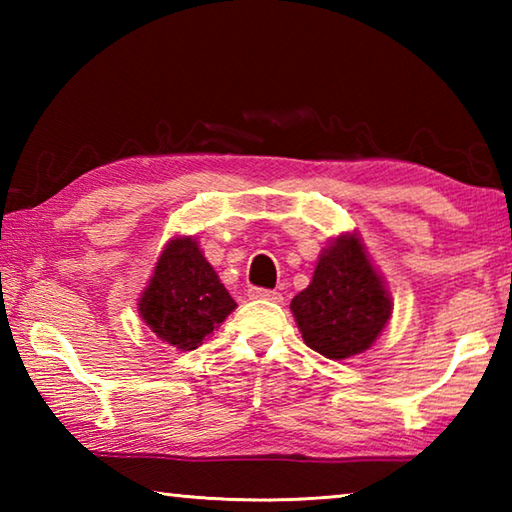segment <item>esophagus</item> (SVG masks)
I'll return each mask as SVG.
<instances>
[{
  "label": "esophagus",
  "instance_id": "34e87169",
  "mask_svg": "<svg viewBox=\"0 0 512 512\" xmlns=\"http://www.w3.org/2000/svg\"><path fill=\"white\" fill-rule=\"evenodd\" d=\"M248 296H250V298H257V300H271V302H282V300H284L280 291L259 289V287H250V289H248Z\"/></svg>",
  "mask_w": 512,
  "mask_h": 512
}]
</instances>
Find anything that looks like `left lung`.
Segmentation results:
<instances>
[{"mask_svg":"<svg viewBox=\"0 0 512 512\" xmlns=\"http://www.w3.org/2000/svg\"><path fill=\"white\" fill-rule=\"evenodd\" d=\"M311 350L343 361L366 352L391 318L393 302L357 232L336 237L318 257L309 287L291 300Z\"/></svg>","mask_w":512,"mask_h":512,"instance_id":"obj_1","label":"left lung"}]
</instances>
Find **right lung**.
<instances>
[{"instance_id":"add662e5","label":"right lung","mask_w":512,"mask_h":512,"mask_svg":"<svg viewBox=\"0 0 512 512\" xmlns=\"http://www.w3.org/2000/svg\"><path fill=\"white\" fill-rule=\"evenodd\" d=\"M140 316L160 341L176 350H196L237 302L223 287L194 237H173L164 246L146 289Z\"/></svg>"}]
</instances>
